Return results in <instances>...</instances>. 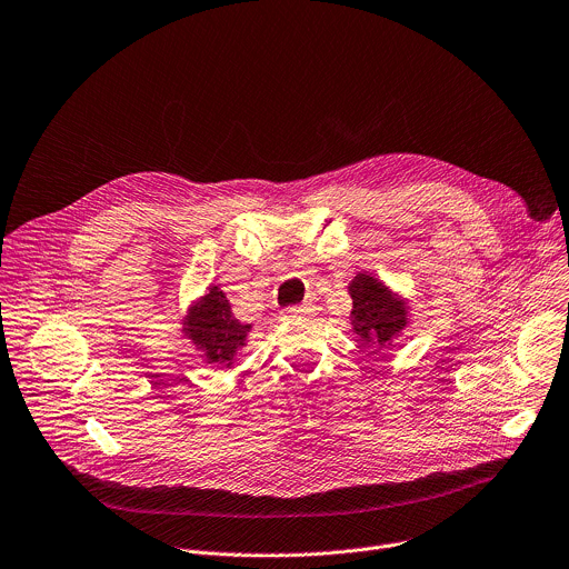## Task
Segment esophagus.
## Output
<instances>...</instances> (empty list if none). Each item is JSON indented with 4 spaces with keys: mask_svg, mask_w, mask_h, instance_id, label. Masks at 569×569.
I'll use <instances>...</instances> for the list:
<instances>
[{
    "mask_svg": "<svg viewBox=\"0 0 569 569\" xmlns=\"http://www.w3.org/2000/svg\"><path fill=\"white\" fill-rule=\"evenodd\" d=\"M312 312H315L312 303H301V306H292V308L283 310L286 317H303V315H312Z\"/></svg>",
    "mask_w": 569,
    "mask_h": 569,
    "instance_id": "1",
    "label": "esophagus"
}]
</instances>
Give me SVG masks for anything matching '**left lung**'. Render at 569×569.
Listing matches in <instances>:
<instances>
[{
  "label": "left lung",
  "instance_id": "8db88e82",
  "mask_svg": "<svg viewBox=\"0 0 569 569\" xmlns=\"http://www.w3.org/2000/svg\"><path fill=\"white\" fill-rule=\"evenodd\" d=\"M352 330L359 341L386 346L406 328V306L370 274H357L350 283Z\"/></svg>",
  "mask_w": 569,
  "mask_h": 569
}]
</instances>
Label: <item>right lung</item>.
Wrapping results in <instances>:
<instances>
[{"label": "right lung", "instance_id": "obj_1", "mask_svg": "<svg viewBox=\"0 0 569 569\" xmlns=\"http://www.w3.org/2000/svg\"><path fill=\"white\" fill-rule=\"evenodd\" d=\"M183 326L194 346L206 352L208 363H230L250 332L248 323H239L232 317L230 303L217 286L190 310Z\"/></svg>", "mask_w": 569, "mask_h": 569}]
</instances>
